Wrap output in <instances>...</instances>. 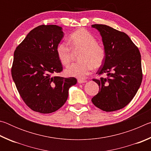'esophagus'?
I'll return each instance as SVG.
<instances>
[{"label": "esophagus", "mask_w": 151, "mask_h": 151, "mask_svg": "<svg viewBox=\"0 0 151 151\" xmlns=\"http://www.w3.org/2000/svg\"><path fill=\"white\" fill-rule=\"evenodd\" d=\"M78 83L79 84H82V83H86V80H82V79H78Z\"/></svg>", "instance_id": "1"}]
</instances>
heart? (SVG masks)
Wrapping results in <instances>:
<instances>
[{
  "instance_id": "heart-1",
  "label": "heart",
  "mask_w": 151,
  "mask_h": 151,
  "mask_svg": "<svg viewBox=\"0 0 151 151\" xmlns=\"http://www.w3.org/2000/svg\"><path fill=\"white\" fill-rule=\"evenodd\" d=\"M71 48L75 52L81 51L78 63H73L66 68L65 73L68 76L84 78L91 72L93 68L102 66L105 59V50L97 44L95 37L84 29H79L69 37ZM67 43L58 45L57 55L58 60L63 65H67L73 59V52Z\"/></svg>"
}]
</instances>
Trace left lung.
<instances>
[{
    "label": "left lung",
    "instance_id": "8db88e82",
    "mask_svg": "<svg viewBox=\"0 0 151 151\" xmlns=\"http://www.w3.org/2000/svg\"><path fill=\"white\" fill-rule=\"evenodd\" d=\"M92 27L100 32L105 50V59L96 74L106 75L99 80L93 79L99 91L92 102L104 111H115L132 101L141 85V56L124 32L104 24Z\"/></svg>",
    "mask_w": 151,
    "mask_h": 151
}]
</instances>
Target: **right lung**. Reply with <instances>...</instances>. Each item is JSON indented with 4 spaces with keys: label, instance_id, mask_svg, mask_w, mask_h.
Segmentation results:
<instances>
[{
    "label": "right lung",
    "instance_id": "right-lung-1",
    "mask_svg": "<svg viewBox=\"0 0 151 151\" xmlns=\"http://www.w3.org/2000/svg\"><path fill=\"white\" fill-rule=\"evenodd\" d=\"M62 29L53 24L35 28L14 53L11 74L17 90L27 105L40 113L59 109L77 83L74 77L52 76L63 70L56 51L64 37Z\"/></svg>",
    "mask_w": 151,
    "mask_h": 151
}]
</instances>
